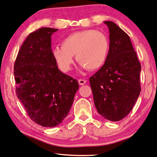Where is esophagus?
Segmentation results:
<instances>
[{
	"label": "esophagus",
	"instance_id": "esophagus-1",
	"mask_svg": "<svg viewBox=\"0 0 157 157\" xmlns=\"http://www.w3.org/2000/svg\"><path fill=\"white\" fill-rule=\"evenodd\" d=\"M86 83V81L84 80V79H78V83L79 85L83 86Z\"/></svg>",
	"mask_w": 157,
	"mask_h": 157
}]
</instances>
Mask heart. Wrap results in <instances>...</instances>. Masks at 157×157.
Masks as SVG:
<instances>
[{"label": "heart", "instance_id": "b5f03b06", "mask_svg": "<svg viewBox=\"0 0 157 157\" xmlns=\"http://www.w3.org/2000/svg\"><path fill=\"white\" fill-rule=\"evenodd\" d=\"M109 51V41L102 32L85 29L76 32L63 40L62 47H55L53 56L62 71L71 69L74 56L79 63L88 70H97L105 63Z\"/></svg>", "mask_w": 157, "mask_h": 157}]
</instances>
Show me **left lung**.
I'll return each mask as SVG.
<instances>
[{
	"label": "left lung",
	"instance_id": "obj_1",
	"mask_svg": "<svg viewBox=\"0 0 157 157\" xmlns=\"http://www.w3.org/2000/svg\"><path fill=\"white\" fill-rule=\"evenodd\" d=\"M104 23L110 33L108 57L89 81L97 111L116 122L130 113L139 97L141 65L128 34L115 22Z\"/></svg>",
	"mask_w": 157,
	"mask_h": 157
}]
</instances>
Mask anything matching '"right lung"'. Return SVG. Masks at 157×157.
I'll list each match as a JSON object with an SVG mask.
<instances>
[{
	"label": "right lung",
	"instance_id": "1",
	"mask_svg": "<svg viewBox=\"0 0 157 157\" xmlns=\"http://www.w3.org/2000/svg\"><path fill=\"white\" fill-rule=\"evenodd\" d=\"M57 29L42 28L29 34L14 65L16 94L30 119L41 126L58 125L67 116L78 83L58 69L51 48Z\"/></svg>",
	"mask_w": 157,
	"mask_h": 157
}]
</instances>
